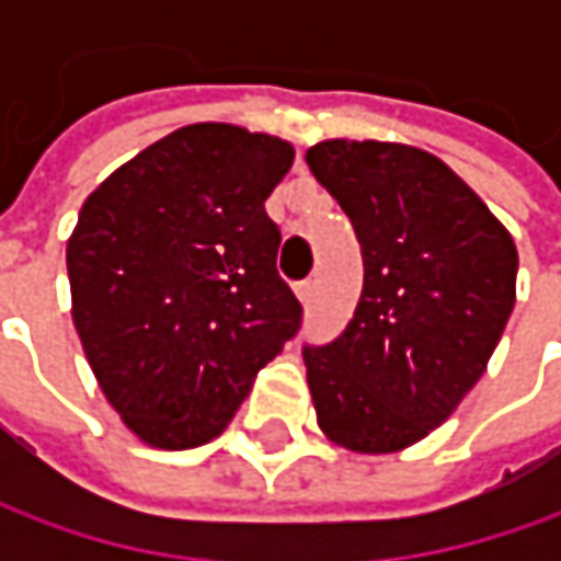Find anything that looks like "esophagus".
Instances as JSON below:
<instances>
[{"label":"esophagus","instance_id":"34e87169","mask_svg":"<svg viewBox=\"0 0 561 561\" xmlns=\"http://www.w3.org/2000/svg\"><path fill=\"white\" fill-rule=\"evenodd\" d=\"M296 296H299V302H302V306H309V302H312V296H314V284H312V280L299 284V287H296Z\"/></svg>","mask_w":561,"mask_h":561}]
</instances>
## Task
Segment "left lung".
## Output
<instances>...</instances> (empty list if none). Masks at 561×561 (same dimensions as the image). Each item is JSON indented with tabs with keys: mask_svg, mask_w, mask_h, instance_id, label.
<instances>
[{
	"mask_svg": "<svg viewBox=\"0 0 561 561\" xmlns=\"http://www.w3.org/2000/svg\"><path fill=\"white\" fill-rule=\"evenodd\" d=\"M306 162L350 215L365 265L346 331L302 353L318 427L350 453H399L486 371L515 306L518 249L484 199L419 146L324 140Z\"/></svg>",
	"mask_w": 561,
	"mask_h": 561,
	"instance_id": "left-lung-1",
	"label": "left lung"
}]
</instances>
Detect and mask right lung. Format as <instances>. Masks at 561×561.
Here are the masks:
<instances>
[{"instance_id": "add662e5", "label": "right lung", "mask_w": 561, "mask_h": 561, "mask_svg": "<svg viewBox=\"0 0 561 561\" xmlns=\"http://www.w3.org/2000/svg\"><path fill=\"white\" fill-rule=\"evenodd\" d=\"M293 156L271 134L186 124L80 208L65 249L71 318L108 405L146 446L215 440L299 331L265 211Z\"/></svg>"}]
</instances>
